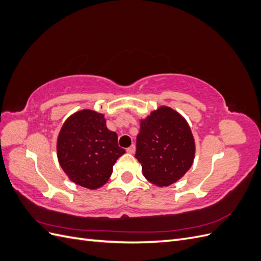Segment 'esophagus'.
<instances>
[{"label":"esophagus","instance_id":"esophagus-1","mask_svg":"<svg viewBox=\"0 0 261 261\" xmlns=\"http://www.w3.org/2000/svg\"><path fill=\"white\" fill-rule=\"evenodd\" d=\"M135 150H136V147L134 146V145H132L130 147H128L127 149H126V152H127V153H134V152H135Z\"/></svg>","mask_w":261,"mask_h":261}]
</instances>
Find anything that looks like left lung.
<instances>
[{
	"label": "left lung",
	"instance_id": "8db88e82",
	"mask_svg": "<svg viewBox=\"0 0 261 261\" xmlns=\"http://www.w3.org/2000/svg\"><path fill=\"white\" fill-rule=\"evenodd\" d=\"M136 159L143 174L158 187H167L183 177L195 159L191 126L174 109L160 106L140 118Z\"/></svg>",
	"mask_w": 261,
	"mask_h": 261
}]
</instances>
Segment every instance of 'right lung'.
I'll return each instance as SVG.
<instances>
[{"instance_id": "add662e5", "label": "right lung", "mask_w": 261, "mask_h": 261, "mask_svg": "<svg viewBox=\"0 0 261 261\" xmlns=\"http://www.w3.org/2000/svg\"><path fill=\"white\" fill-rule=\"evenodd\" d=\"M124 153L117 134L107 127L105 114L89 109L68 116L57 140L58 160L69 180L92 191L107 183Z\"/></svg>"}]
</instances>
